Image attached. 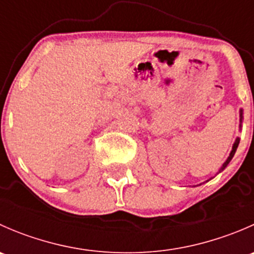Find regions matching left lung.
<instances>
[{
  "label": "left lung",
  "mask_w": 254,
  "mask_h": 254,
  "mask_svg": "<svg viewBox=\"0 0 254 254\" xmlns=\"http://www.w3.org/2000/svg\"><path fill=\"white\" fill-rule=\"evenodd\" d=\"M242 114H243V112L241 111V113H240V117H241V122H242ZM238 143H240V139H236V142L234 143V147H232V151H231V153H230V156H229V158H227L226 160V162L224 163V165H222V167H221V171L222 170H225V167H226L227 165H229L230 163V161L232 160V157H234V155H235V152H236V150H237V147H238Z\"/></svg>",
  "instance_id": "1"
}]
</instances>
